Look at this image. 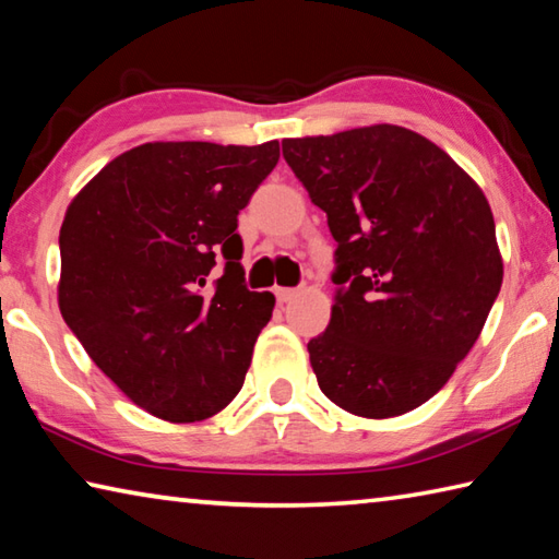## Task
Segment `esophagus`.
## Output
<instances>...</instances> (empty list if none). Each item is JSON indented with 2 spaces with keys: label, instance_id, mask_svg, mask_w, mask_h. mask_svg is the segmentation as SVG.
I'll list each match as a JSON object with an SVG mask.
<instances>
[{
  "label": "esophagus",
  "instance_id": "1",
  "mask_svg": "<svg viewBox=\"0 0 559 559\" xmlns=\"http://www.w3.org/2000/svg\"><path fill=\"white\" fill-rule=\"evenodd\" d=\"M273 293H276V300L278 302H288V300H293V298L298 296V288H276Z\"/></svg>",
  "mask_w": 559,
  "mask_h": 559
}]
</instances>
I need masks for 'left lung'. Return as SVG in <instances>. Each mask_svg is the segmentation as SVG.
<instances>
[{
  "label": "left lung",
  "instance_id": "left-lung-1",
  "mask_svg": "<svg viewBox=\"0 0 559 559\" xmlns=\"http://www.w3.org/2000/svg\"><path fill=\"white\" fill-rule=\"evenodd\" d=\"M283 157L337 241L330 323L308 343L320 390L365 419L416 409L456 372L503 283L484 189L390 122L286 138Z\"/></svg>",
  "mask_w": 559,
  "mask_h": 559
}]
</instances>
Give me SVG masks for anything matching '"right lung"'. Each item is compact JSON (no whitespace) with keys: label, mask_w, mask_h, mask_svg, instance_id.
<instances>
[{"label":"right lung","mask_w":559,"mask_h":559,"mask_svg":"<svg viewBox=\"0 0 559 559\" xmlns=\"http://www.w3.org/2000/svg\"><path fill=\"white\" fill-rule=\"evenodd\" d=\"M278 157V140L145 143L110 159L66 210L61 316L157 419H210L241 390L276 298L243 286L236 216ZM216 250L227 269L212 282Z\"/></svg>","instance_id":"right-lung-1"}]
</instances>
